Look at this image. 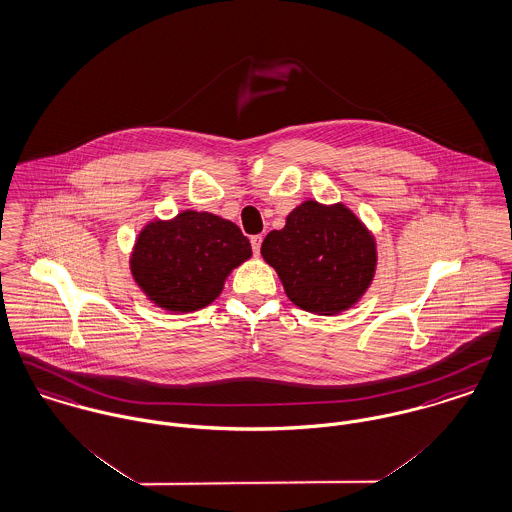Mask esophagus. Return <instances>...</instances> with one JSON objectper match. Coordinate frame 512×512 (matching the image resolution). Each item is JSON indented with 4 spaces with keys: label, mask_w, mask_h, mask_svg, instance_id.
Listing matches in <instances>:
<instances>
[{
    "label": "esophagus",
    "mask_w": 512,
    "mask_h": 512,
    "mask_svg": "<svg viewBox=\"0 0 512 512\" xmlns=\"http://www.w3.org/2000/svg\"><path fill=\"white\" fill-rule=\"evenodd\" d=\"M250 244H252V250L254 254H260V246H262V234H256L250 238Z\"/></svg>",
    "instance_id": "esophagus-1"
}]
</instances>
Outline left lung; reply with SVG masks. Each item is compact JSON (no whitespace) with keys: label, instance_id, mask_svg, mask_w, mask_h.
I'll use <instances>...</instances> for the list:
<instances>
[{"label":"left lung","instance_id":"1","mask_svg":"<svg viewBox=\"0 0 512 512\" xmlns=\"http://www.w3.org/2000/svg\"><path fill=\"white\" fill-rule=\"evenodd\" d=\"M260 252L299 309L326 317L354 307L377 266L375 238L366 225L342 203L313 199L297 205L285 227L264 238Z\"/></svg>","mask_w":512,"mask_h":512}]
</instances>
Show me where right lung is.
Returning <instances> with one entry per match:
<instances>
[{
  "label": "right lung",
  "mask_w": 512,
  "mask_h": 512,
  "mask_svg": "<svg viewBox=\"0 0 512 512\" xmlns=\"http://www.w3.org/2000/svg\"><path fill=\"white\" fill-rule=\"evenodd\" d=\"M252 256L240 229L207 211L150 221L135 242L131 274L160 309L191 313L213 303L234 268Z\"/></svg>",
  "instance_id": "1"
}]
</instances>
